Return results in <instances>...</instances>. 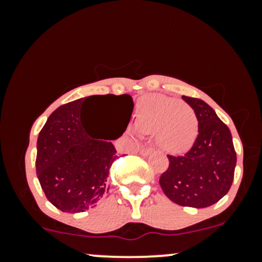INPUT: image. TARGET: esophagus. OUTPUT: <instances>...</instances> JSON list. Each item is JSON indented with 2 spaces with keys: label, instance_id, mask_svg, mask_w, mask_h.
Masks as SVG:
<instances>
[{
  "label": "esophagus",
  "instance_id": "esophagus-1",
  "mask_svg": "<svg viewBox=\"0 0 262 262\" xmlns=\"http://www.w3.org/2000/svg\"><path fill=\"white\" fill-rule=\"evenodd\" d=\"M152 151H154V149L152 148H144L140 150V155L141 156H149Z\"/></svg>",
  "mask_w": 262,
  "mask_h": 262
}]
</instances>
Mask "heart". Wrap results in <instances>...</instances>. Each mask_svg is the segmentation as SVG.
<instances>
[{"instance_id":"obj_1","label":"heart","mask_w":262,"mask_h":262,"mask_svg":"<svg viewBox=\"0 0 262 262\" xmlns=\"http://www.w3.org/2000/svg\"><path fill=\"white\" fill-rule=\"evenodd\" d=\"M135 127L156 134V143L169 154L181 155L193 146L200 125L192 108L164 95H149L139 102Z\"/></svg>"}]
</instances>
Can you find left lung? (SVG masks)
Here are the masks:
<instances>
[{"instance_id":"left-lung-1","label":"left lung","mask_w":262,"mask_h":262,"mask_svg":"<svg viewBox=\"0 0 262 262\" xmlns=\"http://www.w3.org/2000/svg\"><path fill=\"white\" fill-rule=\"evenodd\" d=\"M194 111L200 125L198 138L183 156L169 155V169L160 186L169 200L180 206L206 208L229 191L234 179L236 154L229 128L206 102L182 96Z\"/></svg>"}]
</instances>
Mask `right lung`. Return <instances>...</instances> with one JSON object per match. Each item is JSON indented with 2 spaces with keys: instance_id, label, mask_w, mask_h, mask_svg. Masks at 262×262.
Returning <instances> with one entry per match:
<instances>
[{
  "instance_id": "add662e5",
  "label": "right lung",
  "mask_w": 262,
  "mask_h": 262,
  "mask_svg": "<svg viewBox=\"0 0 262 262\" xmlns=\"http://www.w3.org/2000/svg\"><path fill=\"white\" fill-rule=\"evenodd\" d=\"M91 97L96 96L60 106L50 114L38 135L35 160L38 180L49 202L61 212L80 213L96 207L107 193L110 169L118 158L110 141L114 139H95L85 128L82 107ZM100 97L114 101L124 125L123 134L133 113L132 96Z\"/></svg>"
}]
</instances>
